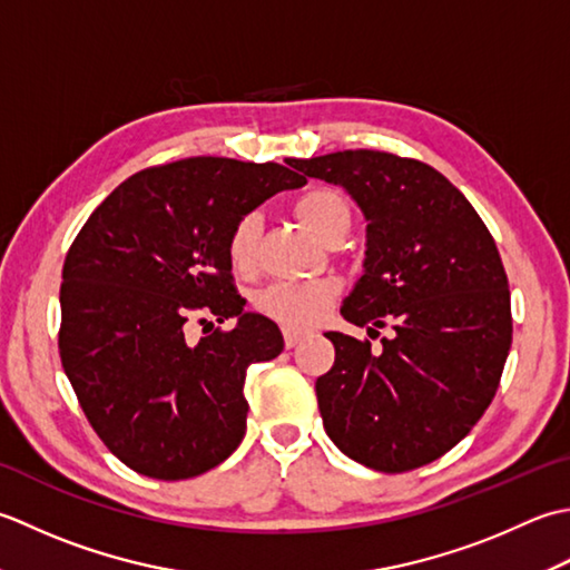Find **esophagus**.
<instances>
[{"label":"esophagus","instance_id":"34e87169","mask_svg":"<svg viewBox=\"0 0 570 570\" xmlns=\"http://www.w3.org/2000/svg\"><path fill=\"white\" fill-rule=\"evenodd\" d=\"M283 336H285V346L287 350H293V346L302 340V332H295V330H285L283 332Z\"/></svg>","mask_w":570,"mask_h":570}]
</instances>
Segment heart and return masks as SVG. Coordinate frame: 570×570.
<instances>
[{"mask_svg": "<svg viewBox=\"0 0 570 570\" xmlns=\"http://www.w3.org/2000/svg\"><path fill=\"white\" fill-rule=\"evenodd\" d=\"M293 214L309 234L324 243L342 240L352 226V204L340 189L315 187L299 194L293 202ZM261 218L255 214L240 216L228 230L226 258L238 275H250L258 268ZM340 295V285L332 277L302 283H275L261 289L255 309L285 330H309L327 315L332 302Z\"/></svg>", "mask_w": 570, "mask_h": 570, "instance_id": "heart-1", "label": "heart"}]
</instances>
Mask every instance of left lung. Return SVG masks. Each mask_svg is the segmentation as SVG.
<instances>
[{
    "label": "left lung",
    "mask_w": 570,
    "mask_h": 570,
    "mask_svg": "<svg viewBox=\"0 0 570 570\" xmlns=\"http://www.w3.org/2000/svg\"><path fill=\"white\" fill-rule=\"evenodd\" d=\"M340 184L368 220L366 261L342 315L381 350L327 332L334 366L315 383L324 431L379 472L443 458L490 409L512 346V302L497 243L464 194L425 161L379 149L289 159Z\"/></svg>",
    "instance_id": "8db88e82"
}]
</instances>
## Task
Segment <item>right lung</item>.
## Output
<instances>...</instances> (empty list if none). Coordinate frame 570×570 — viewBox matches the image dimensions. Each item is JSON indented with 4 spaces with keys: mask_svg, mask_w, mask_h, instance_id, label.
Returning <instances> with one entry per match:
<instances>
[{
    "mask_svg": "<svg viewBox=\"0 0 570 570\" xmlns=\"http://www.w3.org/2000/svg\"><path fill=\"white\" fill-rule=\"evenodd\" d=\"M305 181L275 161L189 157L132 174L78 230L58 354L92 431L130 470L189 480L240 445L248 366L281 354L283 334L243 312L226 238L240 216ZM202 314L239 324L191 347L183 332Z\"/></svg>",
    "mask_w": 570,
    "mask_h": 570,
    "instance_id": "add662e5",
    "label": "right lung"
}]
</instances>
